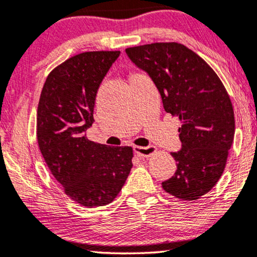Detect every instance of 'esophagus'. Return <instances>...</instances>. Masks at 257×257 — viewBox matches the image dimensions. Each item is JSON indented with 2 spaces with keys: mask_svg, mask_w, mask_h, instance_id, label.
<instances>
[{
  "mask_svg": "<svg viewBox=\"0 0 257 257\" xmlns=\"http://www.w3.org/2000/svg\"><path fill=\"white\" fill-rule=\"evenodd\" d=\"M155 152H156L155 147H153V146H149V147L135 146L134 147V153L140 157H149L150 155H153Z\"/></svg>",
  "mask_w": 257,
  "mask_h": 257,
  "instance_id": "esophagus-1",
  "label": "esophagus"
}]
</instances>
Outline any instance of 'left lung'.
Wrapping results in <instances>:
<instances>
[{
	"label": "left lung",
	"mask_w": 257,
	"mask_h": 257,
	"mask_svg": "<svg viewBox=\"0 0 257 257\" xmlns=\"http://www.w3.org/2000/svg\"><path fill=\"white\" fill-rule=\"evenodd\" d=\"M125 53L155 83L164 110L181 121L182 148L172 153L177 169L162 188L181 200H197L220 180L234 140L227 90L206 61L181 43L145 44Z\"/></svg>",
	"instance_id": "8db88e82"
}]
</instances>
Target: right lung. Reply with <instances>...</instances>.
<instances>
[{
    "label": "right lung",
    "instance_id": "obj_1",
    "mask_svg": "<svg viewBox=\"0 0 257 257\" xmlns=\"http://www.w3.org/2000/svg\"><path fill=\"white\" fill-rule=\"evenodd\" d=\"M119 51H87L48 75L37 107V142L64 193L81 206H105L117 196L133 167L132 147L89 141L96 94Z\"/></svg>",
    "mask_w": 257,
    "mask_h": 257
}]
</instances>
